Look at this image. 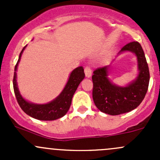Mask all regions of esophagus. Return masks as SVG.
Instances as JSON below:
<instances>
[{
  "label": "esophagus",
  "instance_id": "esophagus-1",
  "mask_svg": "<svg viewBox=\"0 0 160 160\" xmlns=\"http://www.w3.org/2000/svg\"><path fill=\"white\" fill-rule=\"evenodd\" d=\"M84 72H85V76H86V77H88V78H90V77H91L92 71H91V70H90V67H85Z\"/></svg>",
  "mask_w": 160,
  "mask_h": 160
}]
</instances>
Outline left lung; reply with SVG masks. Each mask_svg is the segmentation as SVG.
I'll return each mask as SVG.
<instances>
[{
    "label": "left lung",
    "instance_id": "obj_1",
    "mask_svg": "<svg viewBox=\"0 0 160 160\" xmlns=\"http://www.w3.org/2000/svg\"><path fill=\"white\" fill-rule=\"evenodd\" d=\"M131 52L136 56L138 75L126 86H118L108 78L110 66L93 71V100L96 107L102 112L118 115L136 108L146 94L149 83V70L144 51L138 42L125 45L118 56Z\"/></svg>",
    "mask_w": 160,
    "mask_h": 160
}]
</instances>
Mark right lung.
I'll return each mask as SVG.
<instances>
[{
    "instance_id": "1",
    "label": "right lung",
    "mask_w": 160,
    "mask_h": 160,
    "mask_svg": "<svg viewBox=\"0 0 160 160\" xmlns=\"http://www.w3.org/2000/svg\"><path fill=\"white\" fill-rule=\"evenodd\" d=\"M26 46H25L22 49L19 55L17 64L14 67L13 87H14V94H15L18 103L24 112L38 120L53 121L60 118L63 117L69 111L71 102H72V96L80 82L84 79L85 74L83 67H77L70 72L68 81L64 87L63 90L54 100L47 104H35V103L29 102L21 95L20 91L18 88L17 72H16L22 55Z\"/></svg>"
}]
</instances>
